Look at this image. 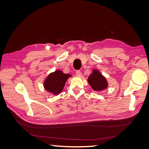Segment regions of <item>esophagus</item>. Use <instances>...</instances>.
<instances>
[{
    "instance_id": "obj_1",
    "label": "esophagus",
    "mask_w": 149,
    "mask_h": 149,
    "mask_svg": "<svg viewBox=\"0 0 149 149\" xmlns=\"http://www.w3.org/2000/svg\"><path fill=\"white\" fill-rule=\"evenodd\" d=\"M76 76H81L82 73H81V72L80 71H77L76 72Z\"/></svg>"
}]
</instances>
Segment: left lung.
I'll return each mask as SVG.
<instances>
[{
	"label": "left lung",
	"mask_w": 149,
	"mask_h": 149,
	"mask_svg": "<svg viewBox=\"0 0 149 149\" xmlns=\"http://www.w3.org/2000/svg\"><path fill=\"white\" fill-rule=\"evenodd\" d=\"M88 81L94 91L100 92L108 87V82L99 70L93 69V73L89 76Z\"/></svg>",
	"instance_id": "8db88e82"
}]
</instances>
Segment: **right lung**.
Segmentation results:
<instances>
[{"label": "right lung", "mask_w": 149, "mask_h": 149, "mask_svg": "<svg viewBox=\"0 0 149 149\" xmlns=\"http://www.w3.org/2000/svg\"><path fill=\"white\" fill-rule=\"evenodd\" d=\"M71 76V74H65L60 70L53 71L43 81L44 89L53 95H58L62 92L66 81Z\"/></svg>", "instance_id": "obj_1"}]
</instances>
